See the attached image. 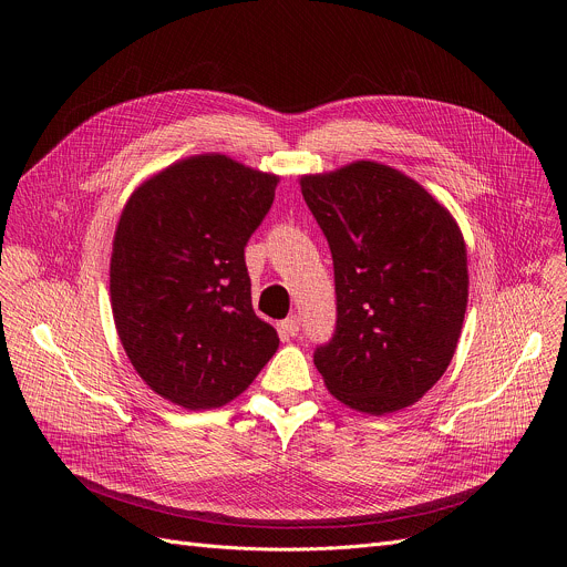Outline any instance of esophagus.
Masks as SVG:
<instances>
[{
	"label": "esophagus",
	"instance_id": "34e87169",
	"mask_svg": "<svg viewBox=\"0 0 567 567\" xmlns=\"http://www.w3.org/2000/svg\"><path fill=\"white\" fill-rule=\"evenodd\" d=\"M280 328H282V332L287 337H298V332H300V318L298 316H289V318L282 320Z\"/></svg>",
	"mask_w": 567,
	"mask_h": 567
}]
</instances>
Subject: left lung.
I'll return each instance as SVG.
<instances>
[{
	"label": "left lung",
	"instance_id": "1",
	"mask_svg": "<svg viewBox=\"0 0 567 567\" xmlns=\"http://www.w3.org/2000/svg\"><path fill=\"white\" fill-rule=\"evenodd\" d=\"M334 262L337 330L313 365L346 406L385 415L446 372L468 298L464 237L415 179L374 161L300 179Z\"/></svg>",
	"mask_w": 567,
	"mask_h": 567
}]
</instances>
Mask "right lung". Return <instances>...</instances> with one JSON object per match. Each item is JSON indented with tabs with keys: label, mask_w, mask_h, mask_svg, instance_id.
<instances>
[{
	"label": "right lung",
	"mask_w": 567,
	"mask_h": 567,
	"mask_svg": "<svg viewBox=\"0 0 567 567\" xmlns=\"http://www.w3.org/2000/svg\"><path fill=\"white\" fill-rule=\"evenodd\" d=\"M276 186V175L197 154L141 184L121 213L110 265L116 332L138 377L177 406H224L278 350L245 262Z\"/></svg>",
	"instance_id": "add662e5"
}]
</instances>
